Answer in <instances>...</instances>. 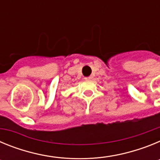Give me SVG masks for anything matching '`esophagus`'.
I'll use <instances>...</instances> for the list:
<instances>
[{
    "mask_svg": "<svg viewBox=\"0 0 160 160\" xmlns=\"http://www.w3.org/2000/svg\"><path fill=\"white\" fill-rule=\"evenodd\" d=\"M85 79H86V80H92L93 77H92V76H89V77L85 78Z\"/></svg>",
    "mask_w": 160,
    "mask_h": 160,
    "instance_id": "obj_1",
    "label": "esophagus"
}]
</instances>
